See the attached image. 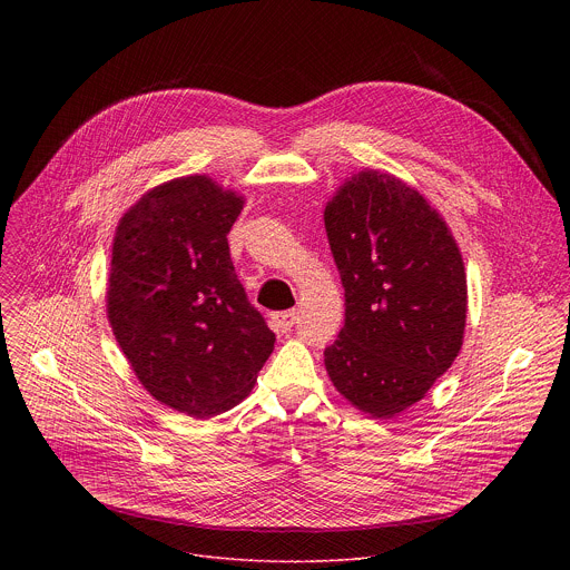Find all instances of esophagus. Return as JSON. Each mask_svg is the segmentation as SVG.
<instances>
[{"label": "esophagus", "instance_id": "esophagus-1", "mask_svg": "<svg viewBox=\"0 0 570 570\" xmlns=\"http://www.w3.org/2000/svg\"><path fill=\"white\" fill-rule=\"evenodd\" d=\"M295 320H297L295 311H277V313L271 315L273 330L279 332V334H291L293 327H295Z\"/></svg>", "mask_w": 570, "mask_h": 570}]
</instances>
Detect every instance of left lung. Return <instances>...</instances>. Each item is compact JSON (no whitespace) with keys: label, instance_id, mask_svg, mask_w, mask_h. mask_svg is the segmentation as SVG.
I'll list each match as a JSON object with an SVG mask.
<instances>
[{"label":"left lung","instance_id":"8db88e82","mask_svg":"<svg viewBox=\"0 0 570 570\" xmlns=\"http://www.w3.org/2000/svg\"><path fill=\"white\" fill-rule=\"evenodd\" d=\"M324 227L345 288V327L324 365L358 411L394 417L460 354L466 275L458 243L420 191L374 169L338 189Z\"/></svg>","mask_w":570,"mask_h":570}]
</instances>
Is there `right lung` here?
I'll return each instance as SVG.
<instances>
[{
    "instance_id": "right-lung-1",
    "label": "right lung",
    "mask_w": 570,
    "mask_h": 570,
    "mask_svg": "<svg viewBox=\"0 0 570 570\" xmlns=\"http://www.w3.org/2000/svg\"><path fill=\"white\" fill-rule=\"evenodd\" d=\"M240 209L212 178H178L124 214L112 246V334L141 385L196 420L246 399L275 347L229 259Z\"/></svg>"
}]
</instances>
